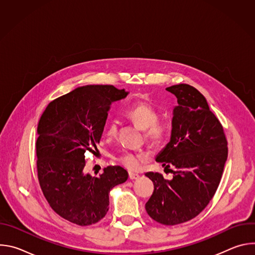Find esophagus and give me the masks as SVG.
<instances>
[{
	"label": "esophagus",
	"instance_id": "34e87169",
	"mask_svg": "<svg viewBox=\"0 0 255 255\" xmlns=\"http://www.w3.org/2000/svg\"><path fill=\"white\" fill-rule=\"evenodd\" d=\"M129 178H130L131 180L137 179V178H139V174H137V173H132V172H129Z\"/></svg>",
	"mask_w": 255,
	"mask_h": 255
}]
</instances>
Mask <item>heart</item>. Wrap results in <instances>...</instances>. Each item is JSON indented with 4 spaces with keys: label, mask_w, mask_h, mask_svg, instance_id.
Masks as SVG:
<instances>
[{
    "label": "heart",
    "mask_w": 255,
    "mask_h": 255,
    "mask_svg": "<svg viewBox=\"0 0 255 255\" xmlns=\"http://www.w3.org/2000/svg\"><path fill=\"white\" fill-rule=\"evenodd\" d=\"M129 120H131L139 129L144 130L146 140L152 145H159L166 139L169 131V126L166 122L158 121L159 113L154 107L147 103H140L131 107L126 113ZM118 132V123L113 120L108 125L107 136L115 137ZM121 164L129 170H137L140 164L147 159V155L144 153L125 152L119 156Z\"/></svg>",
    "instance_id": "obj_1"
}]
</instances>
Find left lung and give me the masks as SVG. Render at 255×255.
Listing matches in <instances>:
<instances>
[{"label": "left lung", "instance_id": "8db88e82", "mask_svg": "<svg viewBox=\"0 0 255 255\" xmlns=\"http://www.w3.org/2000/svg\"><path fill=\"white\" fill-rule=\"evenodd\" d=\"M177 99L169 142L156 156L172 179L158 172L145 173L154 191L145 204L147 214L163 225H176L198 216L220 184L228 156L227 140L220 121L206 98L194 87L179 84L166 88Z\"/></svg>", "mask_w": 255, "mask_h": 255}]
</instances>
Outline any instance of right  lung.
<instances>
[{
    "mask_svg": "<svg viewBox=\"0 0 255 255\" xmlns=\"http://www.w3.org/2000/svg\"><path fill=\"white\" fill-rule=\"evenodd\" d=\"M127 95L109 85L80 87L50 102L39 120L40 188L52 210L71 223L89 226L103 219L110 191L128 178L119 165L107 166L95 176L84 171L85 153L97 149L111 105Z\"/></svg>",
    "mask_w": 255,
    "mask_h": 255,
    "instance_id": "1",
    "label": "right lung"
}]
</instances>
